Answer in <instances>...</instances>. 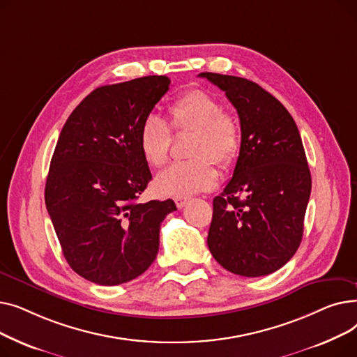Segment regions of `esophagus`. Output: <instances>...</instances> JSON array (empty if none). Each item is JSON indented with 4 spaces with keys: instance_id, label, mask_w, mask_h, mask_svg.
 Returning a JSON list of instances; mask_svg holds the SVG:
<instances>
[{
    "instance_id": "obj_1",
    "label": "esophagus",
    "mask_w": 357,
    "mask_h": 357,
    "mask_svg": "<svg viewBox=\"0 0 357 357\" xmlns=\"http://www.w3.org/2000/svg\"><path fill=\"white\" fill-rule=\"evenodd\" d=\"M186 202H188V198H185V197H179V198H175V204H176V207H178L179 210L185 207Z\"/></svg>"
}]
</instances>
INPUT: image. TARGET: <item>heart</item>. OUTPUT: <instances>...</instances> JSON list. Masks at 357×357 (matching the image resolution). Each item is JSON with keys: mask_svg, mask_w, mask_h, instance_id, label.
<instances>
[{"mask_svg": "<svg viewBox=\"0 0 357 357\" xmlns=\"http://www.w3.org/2000/svg\"><path fill=\"white\" fill-rule=\"evenodd\" d=\"M169 127L156 116H147L139 128V149L143 159L162 167L169 159L171 131H194L188 155L194 159L174 163L156 178V190L167 197H186L208 191L218 181L221 167L231 166L243 144L237 117L224 111L213 93L204 89L183 92L167 107Z\"/></svg>", "mask_w": 357, "mask_h": 357, "instance_id": "1", "label": "heart"}]
</instances>
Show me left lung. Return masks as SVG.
Returning a JSON list of instances; mask_svg holds the SVG:
<instances>
[{
	"label": "left lung",
	"instance_id": "left-lung-1",
	"mask_svg": "<svg viewBox=\"0 0 357 357\" xmlns=\"http://www.w3.org/2000/svg\"><path fill=\"white\" fill-rule=\"evenodd\" d=\"M237 109L243 144L233 178L213 201L208 249L231 273L256 278L282 268L303 240L311 174L298 127L256 82L202 72Z\"/></svg>",
	"mask_w": 357,
	"mask_h": 357
}]
</instances>
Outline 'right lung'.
I'll return each mask as SVG.
<instances>
[{"mask_svg":"<svg viewBox=\"0 0 357 357\" xmlns=\"http://www.w3.org/2000/svg\"><path fill=\"white\" fill-rule=\"evenodd\" d=\"M171 85L143 77L93 89L66 120L52 156L45 201L69 266L112 287L153 264L172 199L139 202L152 174L139 128Z\"/></svg>","mask_w":357,"mask_h":357,"instance_id":"obj_1","label":"right lung"}]
</instances>
